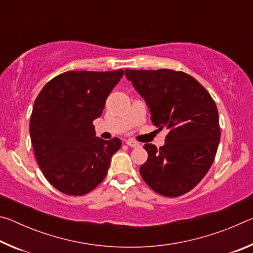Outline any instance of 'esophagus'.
Returning <instances> with one entry per match:
<instances>
[{
  "mask_svg": "<svg viewBox=\"0 0 253 253\" xmlns=\"http://www.w3.org/2000/svg\"><path fill=\"white\" fill-rule=\"evenodd\" d=\"M126 144H127L129 147H138V146H140V145H139L138 143L134 142V140H131V139L126 140Z\"/></svg>",
  "mask_w": 253,
  "mask_h": 253,
  "instance_id": "esophagus-1",
  "label": "esophagus"
}]
</instances>
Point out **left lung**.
<instances>
[{
  "label": "left lung",
  "instance_id": "obj_1",
  "mask_svg": "<svg viewBox=\"0 0 253 253\" xmlns=\"http://www.w3.org/2000/svg\"><path fill=\"white\" fill-rule=\"evenodd\" d=\"M125 76L144 98L154 125L169 129L164 146L145 144L148 158L140 175L161 195L187 193L209 172L219 146L215 102L198 80L182 71L126 69Z\"/></svg>",
  "mask_w": 253,
  "mask_h": 253
}]
</instances>
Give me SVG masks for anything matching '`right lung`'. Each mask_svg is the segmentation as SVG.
<instances>
[{"label":"right lung","instance_id":"add662e5","mask_svg":"<svg viewBox=\"0 0 253 253\" xmlns=\"http://www.w3.org/2000/svg\"><path fill=\"white\" fill-rule=\"evenodd\" d=\"M124 70L68 71L54 77L38 95L30 135L38 165L51 185L68 195H84L108 172L122 140L96 136L92 122Z\"/></svg>","mask_w":253,"mask_h":253}]
</instances>
